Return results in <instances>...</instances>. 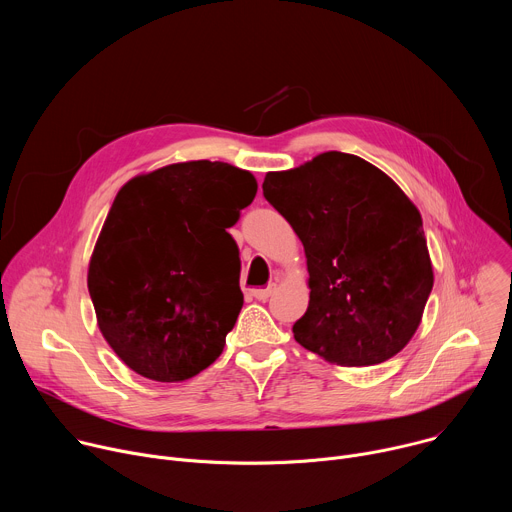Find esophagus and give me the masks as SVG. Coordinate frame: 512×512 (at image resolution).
<instances>
[{
	"mask_svg": "<svg viewBox=\"0 0 512 512\" xmlns=\"http://www.w3.org/2000/svg\"><path fill=\"white\" fill-rule=\"evenodd\" d=\"M271 294H273V287H271V285H269V287H265V289H251V296H253L255 300H259V302L269 300V298H271Z\"/></svg>",
	"mask_w": 512,
	"mask_h": 512,
	"instance_id": "esophagus-1",
	"label": "esophagus"
}]
</instances>
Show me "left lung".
Segmentation results:
<instances>
[{
    "mask_svg": "<svg viewBox=\"0 0 512 512\" xmlns=\"http://www.w3.org/2000/svg\"><path fill=\"white\" fill-rule=\"evenodd\" d=\"M265 200L304 243L310 304L294 338L342 367H371L415 334L433 287L421 214L379 168L352 154L269 172Z\"/></svg>",
    "mask_w": 512,
    "mask_h": 512,
    "instance_id": "1",
    "label": "left lung"
}]
</instances>
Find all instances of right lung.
Returning a JSON list of instances; mask_svg holds the SVG:
<instances>
[{
	"instance_id": "obj_1",
	"label": "right lung",
	"mask_w": 512,
	"mask_h": 512,
	"mask_svg": "<svg viewBox=\"0 0 512 512\" xmlns=\"http://www.w3.org/2000/svg\"><path fill=\"white\" fill-rule=\"evenodd\" d=\"M251 172L184 162L129 180L89 263L99 328L137 375L186 381L221 356L243 308L241 259L227 233L253 202Z\"/></svg>"
}]
</instances>
